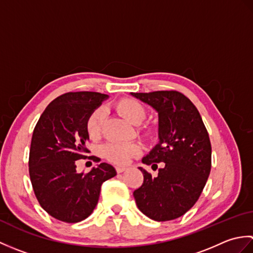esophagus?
Returning a JSON list of instances; mask_svg holds the SVG:
<instances>
[{"label":"esophagus","mask_w":253,"mask_h":253,"mask_svg":"<svg viewBox=\"0 0 253 253\" xmlns=\"http://www.w3.org/2000/svg\"><path fill=\"white\" fill-rule=\"evenodd\" d=\"M127 169L125 168V166H117L116 168V171L117 173H123V171H125Z\"/></svg>","instance_id":"1"}]
</instances>
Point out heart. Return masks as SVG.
Returning a JSON list of instances; mask_svg holds the SVG:
<instances>
[{
  "label": "heart",
  "instance_id": "b5f03b06",
  "mask_svg": "<svg viewBox=\"0 0 253 253\" xmlns=\"http://www.w3.org/2000/svg\"><path fill=\"white\" fill-rule=\"evenodd\" d=\"M115 109L121 115L132 124H140L146 116V111L143 106L135 99H122L115 104ZM104 116V111L101 107L91 112V114L88 116L85 129L91 139H96L101 135ZM102 152L111 162L123 165L140 153V147L137 143L112 142L105 144L102 149Z\"/></svg>",
  "mask_w": 253,
  "mask_h": 253
}]
</instances>
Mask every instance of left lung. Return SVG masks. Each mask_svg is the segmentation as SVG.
<instances>
[{
  "mask_svg": "<svg viewBox=\"0 0 253 253\" xmlns=\"http://www.w3.org/2000/svg\"><path fill=\"white\" fill-rule=\"evenodd\" d=\"M158 112L159 142L142 158L158 169L153 177L143 174L142 185L133 191L138 209L158 222L175 219L190 210L200 197L211 170V142L200 113L177 91L130 93Z\"/></svg>",
  "mask_w": 253,
  "mask_h": 253,
  "instance_id": "obj_1",
  "label": "left lung"
}]
</instances>
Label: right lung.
<instances>
[{"label":"right lung","instance_id":"1","mask_svg":"<svg viewBox=\"0 0 253 253\" xmlns=\"http://www.w3.org/2000/svg\"><path fill=\"white\" fill-rule=\"evenodd\" d=\"M109 98L99 92H68L53 100L32 133L29 175L40 206L51 216L78 223L93 212L101 185L116 175L111 164L100 163L88 174L78 173L76 161L84 159L91 112Z\"/></svg>","mask_w":253,"mask_h":253}]
</instances>
